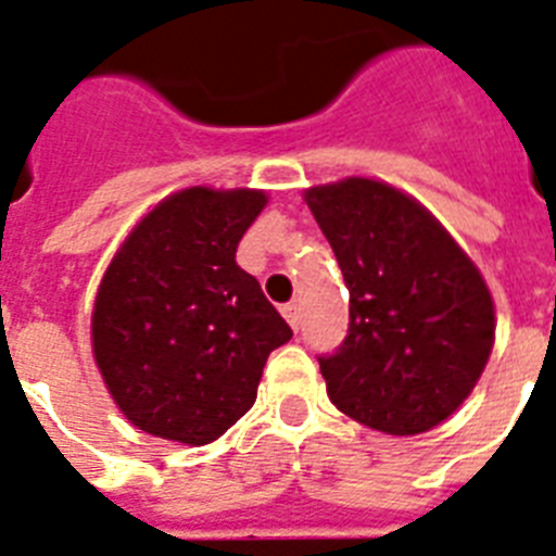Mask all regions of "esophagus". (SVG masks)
<instances>
[{"instance_id":"1","label":"esophagus","mask_w":556,"mask_h":556,"mask_svg":"<svg viewBox=\"0 0 556 556\" xmlns=\"http://www.w3.org/2000/svg\"><path fill=\"white\" fill-rule=\"evenodd\" d=\"M281 312H283V317H287V324L298 331V326H301V306H298L295 301L283 303Z\"/></svg>"}]
</instances>
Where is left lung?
Returning a JSON list of instances; mask_svg holds the SVG:
<instances>
[{
    "label": "left lung",
    "mask_w": 556,
    "mask_h": 556,
    "mask_svg": "<svg viewBox=\"0 0 556 556\" xmlns=\"http://www.w3.org/2000/svg\"><path fill=\"white\" fill-rule=\"evenodd\" d=\"M303 197L349 287V334L317 357L329 400L388 435L441 425L472 393L495 343L478 267L393 185L349 177Z\"/></svg>",
    "instance_id": "8db88e82"
}]
</instances>
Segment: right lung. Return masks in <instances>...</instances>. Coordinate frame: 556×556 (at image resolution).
<instances>
[{
    "label": "right lung",
    "mask_w": 556,
    "mask_h": 556,
    "mask_svg": "<svg viewBox=\"0 0 556 556\" xmlns=\"http://www.w3.org/2000/svg\"><path fill=\"white\" fill-rule=\"evenodd\" d=\"M267 193L185 188L129 232L103 275L92 351L123 416L182 444L219 439L253 407L269 351L292 337L236 247Z\"/></svg>",
    "instance_id": "1"
}]
</instances>
